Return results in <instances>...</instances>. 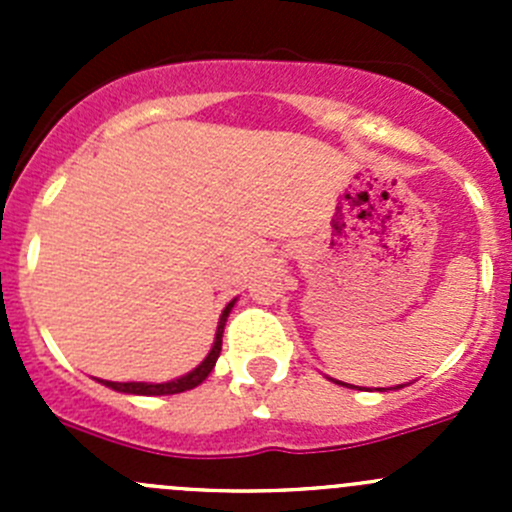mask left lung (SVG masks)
<instances>
[{"mask_svg":"<svg viewBox=\"0 0 512 512\" xmlns=\"http://www.w3.org/2000/svg\"><path fill=\"white\" fill-rule=\"evenodd\" d=\"M342 386H347V384H342Z\"/></svg>","mask_w":512,"mask_h":512,"instance_id":"1","label":"left lung"}]
</instances>
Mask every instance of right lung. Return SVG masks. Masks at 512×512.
<instances>
[{
	"label": "right lung",
	"instance_id": "right-lung-1",
	"mask_svg": "<svg viewBox=\"0 0 512 512\" xmlns=\"http://www.w3.org/2000/svg\"><path fill=\"white\" fill-rule=\"evenodd\" d=\"M232 304H235V299H232V302L223 309V314H220V324H218V334H215L213 349H210V354L205 356L203 364H200L198 369L190 371V374L180 376V379H175V381H168V384H141V381H128V384H118V381H101V384H106L108 389H113V391H123V394H138V396L180 394V391L195 389V386L203 384V381L208 379V374L213 371L215 361H218L220 349H223V329H225L227 314H230Z\"/></svg>",
	"mask_w": 512,
	"mask_h": 512
}]
</instances>
